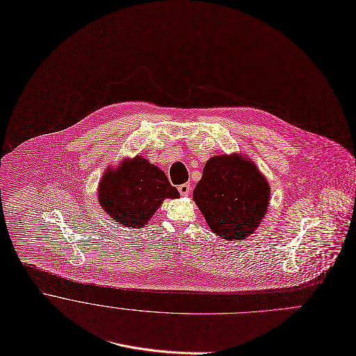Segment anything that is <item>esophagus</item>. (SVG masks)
Masks as SVG:
<instances>
[{
  "label": "esophagus",
  "instance_id": "34e87169",
  "mask_svg": "<svg viewBox=\"0 0 356 356\" xmlns=\"http://www.w3.org/2000/svg\"><path fill=\"white\" fill-rule=\"evenodd\" d=\"M177 190H179V193H180V195L187 197V195L190 194V191H191V186H190L188 183H184V184H180V186L177 187Z\"/></svg>",
  "mask_w": 356,
  "mask_h": 356
}]
</instances>
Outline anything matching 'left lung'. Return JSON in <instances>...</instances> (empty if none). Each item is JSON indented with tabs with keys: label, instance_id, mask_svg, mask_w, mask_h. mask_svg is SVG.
I'll use <instances>...</instances> for the list:
<instances>
[{
	"label": "left lung",
	"instance_id": "1",
	"mask_svg": "<svg viewBox=\"0 0 356 356\" xmlns=\"http://www.w3.org/2000/svg\"><path fill=\"white\" fill-rule=\"evenodd\" d=\"M194 201L214 234L239 241L266 216L270 186L256 165L238 155L211 158L194 190Z\"/></svg>",
	"mask_w": 356,
	"mask_h": 356
}]
</instances>
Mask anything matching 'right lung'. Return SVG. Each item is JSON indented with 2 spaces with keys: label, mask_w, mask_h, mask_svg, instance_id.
<instances>
[{
  "label": "right lung",
  "mask_w": 356,
  "mask_h": 356,
  "mask_svg": "<svg viewBox=\"0 0 356 356\" xmlns=\"http://www.w3.org/2000/svg\"><path fill=\"white\" fill-rule=\"evenodd\" d=\"M165 198H179L166 175L142 156L107 170L99 184V202L118 224L143 228Z\"/></svg>",
  "instance_id": "1"
}]
</instances>
